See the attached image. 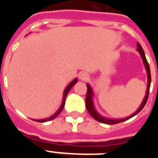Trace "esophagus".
I'll use <instances>...</instances> for the list:
<instances>
[{"label": "esophagus", "mask_w": 158, "mask_h": 158, "mask_svg": "<svg viewBox=\"0 0 158 158\" xmlns=\"http://www.w3.org/2000/svg\"><path fill=\"white\" fill-rule=\"evenodd\" d=\"M79 79H81V80H83V81H86V80H88V79H89V74L85 72H82V73H80L79 74Z\"/></svg>", "instance_id": "1"}]
</instances>
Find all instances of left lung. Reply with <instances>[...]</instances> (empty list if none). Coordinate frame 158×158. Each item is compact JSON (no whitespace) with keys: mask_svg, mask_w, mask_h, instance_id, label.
<instances>
[{"mask_svg":"<svg viewBox=\"0 0 158 158\" xmlns=\"http://www.w3.org/2000/svg\"><path fill=\"white\" fill-rule=\"evenodd\" d=\"M137 46H138L137 50H138V52H139V54H140V56H141V57H142L143 62H144V64H145V66H146V71H147V75H148V85H147V89H146V96H145V98H144V100H143L142 104L140 105V106L139 107V109L137 110L135 113H133L131 116L128 117V118H122V119L106 118H104V117L101 116V115L98 114V113L96 111L95 107H94V105H93V102H92V96H93L92 89H91V88H90V86H89V85H87V93H86V98H85L86 108H87V110H88V112H89V114H90L94 118L96 119V121H98V122L100 123H106V124H116V123L123 122V121H125V120H127V119H129L130 118L135 116L137 113H139V112L143 109V107H144L145 105H146V102H147V100H148V96H149L150 85H151V80H152V79H151V71H150L149 63H148L147 60H146V56H145V52H144V51H143L141 45H139V43H137Z\"/></svg>","mask_w":158,"mask_h":158,"instance_id":"8db88e82","label":"left lung"}]
</instances>
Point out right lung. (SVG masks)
Segmentation results:
<instances>
[{
    "mask_svg": "<svg viewBox=\"0 0 158 158\" xmlns=\"http://www.w3.org/2000/svg\"><path fill=\"white\" fill-rule=\"evenodd\" d=\"M77 81H78V79H74L73 80L72 82L69 84V85L67 86V88L65 89V90H64V93H63V99H62V105H61V106H60V108L58 109V111L56 112V113H55V114H53L52 117H50V118H45V119H40V120H36V122H40V123H44V122H47V121H50V120H52V119H54L56 118V117H57L59 115V113L62 112V108H63V106H64V104H65V100H66V97H67V95H68V93H69V91L71 89V88H72L73 86L75 85L76 83H77Z\"/></svg>",
    "mask_w": 158,
    "mask_h": 158,
    "instance_id": "add662e5",
    "label": "right lung"
}]
</instances>
